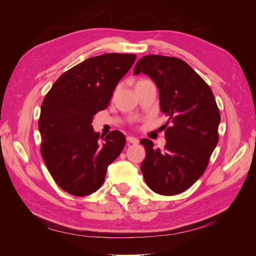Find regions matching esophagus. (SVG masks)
<instances>
[{
  "mask_svg": "<svg viewBox=\"0 0 256 256\" xmlns=\"http://www.w3.org/2000/svg\"><path fill=\"white\" fill-rule=\"evenodd\" d=\"M127 142L131 143V144H138V140L136 138H134V136H127Z\"/></svg>",
  "mask_w": 256,
  "mask_h": 256,
  "instance_id": "obj_1",
  "label": "esophagus"
}]
</instances>
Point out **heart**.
Listing matches in <instances>:
<instances>
[{"label":"heart","instance_id":"obj_1","mask_svg":"<svg viewBox=\"0 0 256 256\" xmlns=\"http://www.w3.org/2000/svg\"><path fill=\"white\" fill-rule=\"evenodd\" d=\"M142 81H143V80H142ZM138 82H140V81H138Z\"/></svg>","mask_w":256,"mask_h":256}]
</instances>
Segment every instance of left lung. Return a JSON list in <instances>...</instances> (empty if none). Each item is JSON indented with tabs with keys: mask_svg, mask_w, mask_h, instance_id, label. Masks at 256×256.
Masks as SVG:
<instances>
[{
	"mask_svg": "<svg viewBox=\"0 0 256 256\" xmlns=\"http://www.w3.org/2000/svg\"><path fill=\"white\" fill-rule=\"evenodd\" d=\"M140 72L157 85L160 110L168 118L164 150L141 140L146 152L141 171L154 192L178 194L203 175L218 144V106L208 84L182 60L150 54L138 60L134 74Z\"/></svg>",
	"mask_w": 256,
	"mask_h": 256,
	"instance_id": "left-lung-1",
	"label": "left lung"
}]
</instances>
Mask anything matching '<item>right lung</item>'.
I'll list each match as a JSON object with an SVG mask.
<instances>
[{
	"label": "right lung",
	"mask_w": 256,
	"mask_h": 256,
	"mask_svg": "<svg viewBox=\"0 0 256 256\" xmlns=\"http://www.w3.org/2000/svg\"><path fill=\"white\" fill-rule=\"evenodd\" d=\"M136 58V54L108 53L85 60L62 74L44 99L38 120L42 156L53 180L72 196H88L102 187L108 166L125 146L120 131L104 138L92 122L109 106Z\"/></svg>",
	"instance_id": "add662e5"
}]
</instances>
